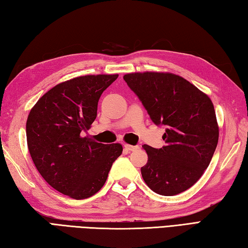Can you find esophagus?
Wrapping results in <instances>:
<instances>
[{"instance_id": "obj_1", "label": "esophagus", "mask_w": 248, "mask_h": 248, "mask_svg": "<svg viewBox=\"0 0 248 248\" xmlns=\"http://www.w3.org/2000/svg\"><path fill=\"white\" fill-rule=\"evenodd\" d=\"M124 148L127 151H135V150H137L139 147L138 146H132V144H124Z\"/></svg>"}]
</instances>
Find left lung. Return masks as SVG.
<instances>
[{"mask_svg": "<svg viewBox=\"0 0 248 248\" xmlns=\"http://www.w3.org/2000/svg\"><path fill=\"white\" fill-rule=\"evenodd\" d=\"M155 125H163L165 146L143 144L144 182L165 197L184 192L197 182L216 150L219 128L209 97L172 73H128L123 77Z\"/></svg>", "mask_w": 248, "mask_h": 248, "instance_id": "obj_1", "label": "left lung"}]
</instances>
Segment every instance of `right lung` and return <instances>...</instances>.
Wrapping results in <instances>:
<instances>
[{"label": "right lung", "mask_w": 248, "mask_h": 248, "mask_svg": "<svg viewBox=\"0 0 248 248\" xmlns=\"http://www.w3.org/2000/svg\"><path fill=\"white\" fill-rule=\"evenodd\" d=\"M118 77L84 76L57 84L28 116L27 142L36 170L55 190L72 199L97 193L122 154L120 143L104 144L82 135L96 119L101 94Z\"/></svg>", "instance_id": "1"}]
</instances>
